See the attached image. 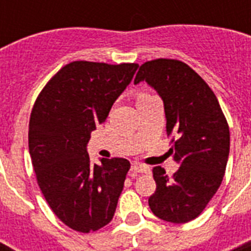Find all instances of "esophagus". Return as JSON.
<instances>
[{"label":"esophagus","instance_id":"esophagus-1","mask_svg":"<svg viewBox=\"0 0 251 251\" xmlns=\"http://www.w3.org/2000/svg\"><path fill=\"white\" fill-rule=\"evenodd\" d=\"M131 171L138 172V173H149L150 168L146 167V165L139 164V163H133L131 164Z\"/></svg>","mask_w":251,"mask_h":251}]
</instances>
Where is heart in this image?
Instances as JSON below:
<instances>
[{
	"instance_id": "b5f03b06",
	"label": "heart",
	"mask_w": 251,
	"mask_h": 251,
	"mask_svg": "<svg viewBox=\"0 0 251 251\" xmlns=\"http://www.w3.org/2000/svg\"><path fill=\"white\" fill-rule=\"evenodd\" d=\"M143 96H147V94H139V95H138V98H137V99H139V98H143Z\"/></svg>"
}]
</instances>
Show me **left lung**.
Instances as JSON below:
<instances>
[{"label": "left lung", "instance_id": "1", "mask_svg": "<svg viewBox=\"0 0 251 251\" xmlns=\"http://www.w3.org/2000/svg\"><path fill=\"white\" fill-rule=\"evenodd\" d=\"M164 101L169 149L178 171L152 169L156 190L149 198L155 216L182 224L202 214L218 191L229 155V126L210 86L182 61L157 58L138 70Z\"/></svg>", "mask_w": 251, "mask_h": 251}]
</instances>
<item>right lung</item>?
<instances>
[{
    "mask_svg": "<svg viewBox=\"0 0 251 251\" xmlns=\"http://www.w3.org/2000/svg\"><path fill=\"white\" fill-rule=\"evenodd\" d=\"M137 69L74 61L50 78L33 104L28 149L37 185L54 215L76 232H95L113 219L130 163L113 157L91 164L86 146Z\"/></svg>",
    "mask_w": 251,
    "mask_h": 251,
    "instance_id": "1",
    "label": "right lung"
}]
</instances>
